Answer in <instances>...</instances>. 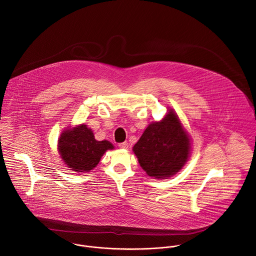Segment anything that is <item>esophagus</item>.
Wrapping results in <instances>:
<instances>
[{"mask_svg":"<svg viewBox=\"0 0 256 256\" xmlns=\"http://www.w3.org/2000/svg\"><path fill=\"white\" fill-rule=\"evenodd\" d=\"M118 147H120V149H128V142H122V143H120V144H118Z\"/></svg>","mask_w":256,"mask_h":256,"instance_id":"esophagus-1","label":"esophagus"}]
</instances>
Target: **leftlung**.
Returning <instances> with one entry per match:
<instances>
[{"mask_svg":"<svg viewBox=\"0 0 256 256\" xmlns=\"http://www.w3.org/2000/svg\"><path fill=\"white\" fill-rule=\"evenodd\" d=\"M190 138L178 116L170 110L160 122L149 124L132 151L146 174L166 178L178 172L188 160Z\"/></svg>","mask_w":256,"mask_h":256,"instance_id":"8db88e82","label":"left lung"}]
</instances>
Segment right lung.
Returning a JSON list of instances; mask_svg holds the SVG:
<instances>
[{
    "label": "right lung",
    "mask_w": 256,
    "mask_h": 256,
    "mask_svg": "<svg viewBox=\"0 0 256 256\" xmlns=\"http://www.w3.org/2000/svg\"><path fill=\"white\" fill-rule=\"evenodd\" d=\"M114 149L107 140L98 141L86 124L66 130L58 139V151L63 162L72 170L88 172L96 168L107 150Z\"/></svg>",
    "instance_id": "obj_1"
}]
</instances>
